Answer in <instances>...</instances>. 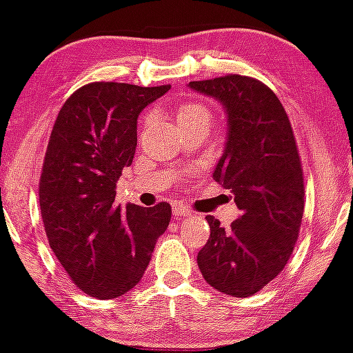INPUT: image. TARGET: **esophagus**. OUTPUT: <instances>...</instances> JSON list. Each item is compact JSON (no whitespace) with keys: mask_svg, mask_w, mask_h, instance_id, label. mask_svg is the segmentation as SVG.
<instances>
[{"mask_svg":"<svg viewBox=\"0 0 353 353\" xmlns=\"http://www.w3.org/2000/svg\"><path fill=\"white\" fill-rule=\"evenodd\" d=\"M172 214H174V217H190L192 216V212H190L189 209L182 208V205H174Z\"/></svg>","mask_w":353,"mask_h":353,"instance_id":"34e87169","label":"esophagus"}]
</instances>
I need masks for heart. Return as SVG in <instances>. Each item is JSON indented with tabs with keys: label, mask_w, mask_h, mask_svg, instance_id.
<instances>
[{
	"label": "heart",
	"mask_w": 353,
	"mask_h": 353,
	"mask_svg": "<svg viewBox=\"0 0 353 353\" xmlns=\"http://www.w3.org/2000/svg\"><path fill=\"white\" fill-rule=\"evenodd\" d=\"M176 117L181 128H184V125L196 123V121H210V111L204 104L185 103L177 108Z\"/></svg>",
	"instance_id": "heart-1"
}]
</instances>
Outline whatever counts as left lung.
Returning <instances> with one entry per match:
<instances>
[{
    "label": "left lung",
    "instance_id": "left-lung-1",
    "mask_svg": "<svg viewBox=\"0 0 353 353\" xmlns=\"http://www.w3.org/2000/svg\"><path fill=\"white\" fill-rule=\"evenodd\" d=\"M189 88L224 108L228 137L212 177L241 209L230 229L205 217L210 237L197 265L219 292L249 297L282 272L301 230L303 177L292 128L277 96L254 78L229 74Z\"/></svg>",
    "mask_w": 353,
    "mask_h": 353
}]
</instances>
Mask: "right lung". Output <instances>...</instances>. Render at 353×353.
<instances>
[{
	"label": "right lung",
	"mask_w": 353,
	"mask_h": 353,
	"mask_svg": "<svg viewBox=\"0 0 353 353\" xmlns=\"http://www.w3.org/2000/svg\"><path fill=\"white\" fill-rule=\"evenodd\" d=\"M169 89L86 84L52 128L39 181L44 230L71 281L101 301L121 297L143 279L171 221L168 202L114 204L117 181L136 152L137 117Z\"/></svg>",
	"instance_id": "obj_1"
}]
</instances>
